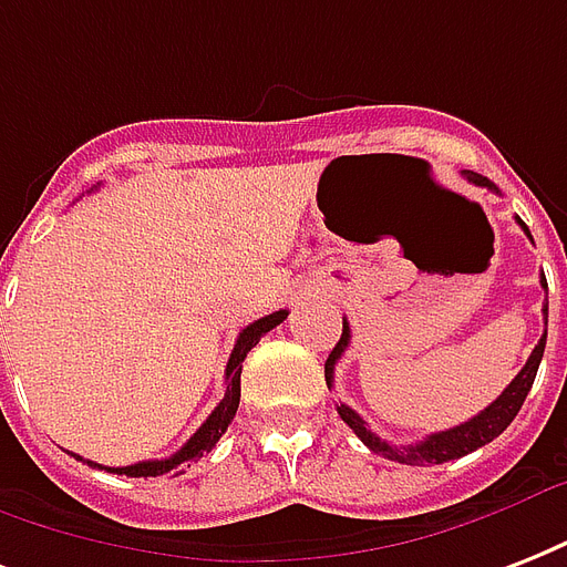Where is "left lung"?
I'll return each instance as SVG.
<instances>
[{
  "label": "left lung",
  "instance_id": "left-lung-1",
  "mask_svg": "<svg viewBox=\"0 0 567 567\" xmlns=\"http://www.w3.org/2000/svg\"><path fill=\"white\" fill-rule=\"evenodd\" d=\"M461 175H464L470 184H475V187H487V189H494V193H499L491 181L482 178V175H475V172H461ZM517 223H520V219H517ZM520 228L529 235V228H526L524 223H520ZM542 288H547V279H544V276H542ZM544 315H547V306H544ZM348 344H351V327H348V321H344L339 344L332 348L330 360H327V369H323V374H327V386H332V374H336L332 369H336V362L341 360V353L348 351ZM544 344H547V330H544L542 341L535 344L533 357L526 360L520 374H517V378L503 389V395H499L491 408H485L478 416L464 422V425L449 427V431H437V434H427L425 440H419V443H413V446H392V443H386V440H380L374 431H369L365 419H362L357 410L348 408V404H339L336 410H339V416L353 427V434H357V437L371 449V452H378V455L389 457V461H399V464H410V466L446 464V461H455V457H464L470 455V452H475V449H482L485 443L499 437L505 427L512 425V419L517 416V410L524 408L526 395H529V389H533L535 371H538V362H542L544 357Z\"/></svg>",
  "mask_w": 567,
  "mask_h": 567
}]
</instances>
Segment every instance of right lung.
Segmentation results:
<instances>
[{
  "label": "right lung",
  "instance_id": "obj_1",
  "mask_svg": "<svg viewBox=\"0 0 567 567\" xmlns=\"http://www.w3.org/2000/svg\"><path fill=\"white\" fill-rule=\"evenodd\" d=\"M285 318H288V312L279 309V312L267 315V318H258V321L249 323L246 330H240V336H237L235 341V351H231L226 365V395H223V401L216 404L214 413L205 419V425L198 427L196 434H193V437H189L187 443L175 452V455L163 457V461H140V464H130V466H101V464H94V461H85V464L101 466V470H106V473L130 475V478H148V475L178 473V466L207 455V452L219 443V437L226 434V427L231 425V419H235L237 413V404H240V371H244L246 353L252 351L255 344H258V339H261L265 332L274 330V327H279ZM73 457L82 461L80 455H73Z\"/></svg>",
  "mask_w": 567,
  "mask_h": 567
}]
</instances>
